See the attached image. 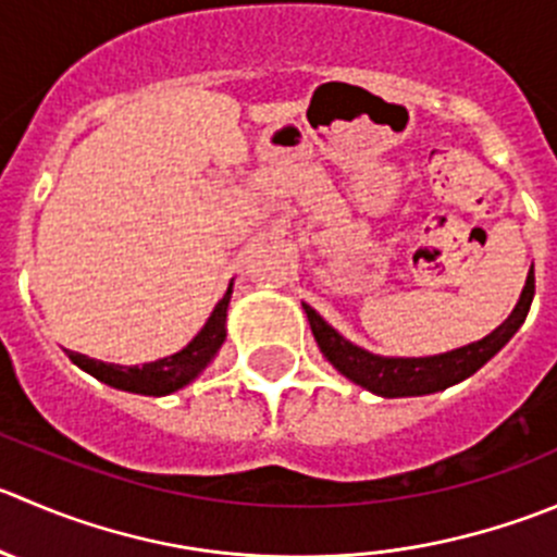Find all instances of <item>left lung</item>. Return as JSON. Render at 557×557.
<instances>
[{
	"instance_id": "left-lung-1",
	"label": "left lung",
	"mask_w": 557,
	"mask_h": 557,
	"mask_svg": "<svg viewBox=\"0 0 557 557\" xmlns=\"http://www.w3.org/2000/svg\"><path fill=\"white\" fill-rule=\"evenodd\" d=\"M533 290H536V280H533L531 267L515 312L493 334H487L479 343L466 345V348L449 350V354L441 356H428V359H386V356H375L370 350L359 348V345L348 343L343 334L334 332L310 305H305V312L312 334H315L318 348L323 350V356L345 377L364 386L367 392L381 394V397H416V394L441 392V388L451 386V383L466 381L479 367L487 364L509 343L511 334L522 326L528 310H531Z\"/></svg>"
}]
</instances>
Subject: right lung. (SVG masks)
Returning <instances> with one entry per match:
<instances>
[{"mask_svg": "<svg viewBox=\"0 0 557 557\" xmlns=\"http://www.w3.org/2000/svg\"><path fill=\"white\" fill-rule=\"evenodd\" d=\"M231 301V288L225 290L223 299L218 301V307L209 315L207 326L196 334L187 348H182L180 354L165 356L160 361H149L141 367H119V364H106V361L89 359L84 354H75L67 350L70 361L78 364L81 370L95 375L97 381L108 383L113 388H122V392L133 394H149V397H160V394H171L176 388L187 386L203 367L212 361V356L218 354L220 345L225 339V310H228Z\"/></svg>", "mask_w": 557, "mask_h": 557, "instance_id": "add662e5", "label": "right lung"}]
</instances>
